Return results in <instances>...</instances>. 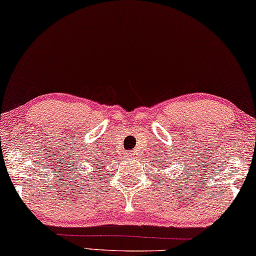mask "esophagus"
<instances>
[{
  "label": "esophagus",
  "mask_w": 256,
  "mask_h": 256,
  "mask_svg": "<svg viewBox=\"0 0 256 256\" xmlns=\"http://www.w3.org/2000/svg\"><path fill=\"white\" fill-rule=\"evenodd\" d=\"M126 156H127L128 158H132V157H134V152H128L127 155H126Z\"/></svg>",
  "instance_id": "34e87169"
}]
</instances>
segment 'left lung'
<instances>
[{
	"label": "left lung",
	"instance_id": "8db88e82",
	"mask_svg": "<svg viewBox=\"0 0 256 256\" xmlns=\"http://www.w3.org/2000/svg\"><path fill=\"white\" fill-rule=\"evenodd\" d=\"M166 164H168V163H166Z\"/></svg>",
	"mask_w": 256,
	"mask_h": 256
}]
</instances>
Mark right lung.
I'll use <instances>...</instances> for the list:
<instances>
[{
    "mask_svg": "<svg viewBox=\"0 0 256 256\" xmlns=\"http://www.w3.org/2000/svg\"><path fill=\"white\" fill-rule=\"evenodd\" d=\"M100 164H101V163H100ZM96 166H98V164H96Z\"/></svg>",
    "mask_w": 256,
    "mask_h": 256,
    "instance_id": "right-lung-1",
    "label": "right lung"
}]
</instances>
